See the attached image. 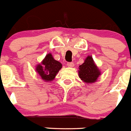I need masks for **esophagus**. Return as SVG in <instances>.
I'll return each mask as SVG.
<instances>
[{
  "label": "esophagus",
  "mask_w": 131,
  "mask_h": 131,
  "mask_svg": "<svg viewBox=\"0 0 131 131\" xmlns=\"http://www.w3.org/2000/svg\"><path fill=\"white\" fill-rule=\"evenodd\" d=\"M67 65H68V66L69 67V68H73V67H74L73 62H68L67 63Z\"/></svg>",
  "instance_id": "obj_1"
}]
</instances>
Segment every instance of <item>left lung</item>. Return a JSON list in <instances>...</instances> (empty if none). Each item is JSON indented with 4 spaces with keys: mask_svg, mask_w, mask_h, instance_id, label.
I'll list each match as a JSON object with an SVG mask.
<instances>
[{
    "mask_svg": "<svg viewBox=\"0 0 131 131\" xmlns=\"http://www.w3.org/2000/svg\"><path fill=\"white\" fill-rule=\"evenodd\" d=\"M78 73L80 79L86 84L94 83L101 75V71L91 56H88L84 63L79 66Z\"/></svg>",
    "mask_w": 131,
    "mask_h": 131,
    "instance_id": "8db88e82",
    "label": "left lung"
}]
</instances>
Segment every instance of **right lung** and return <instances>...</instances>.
Listing matches in <instances>:
<instances>
[{
    "label": "right lung",
    "instance_id": "1",
    "mask_svg": "<svg viewBox=\"0 0 131 131\" xmlns=\"http://www.w3.org/2000/svg\"><path fill=\"white\" fill-rule=\"evenodd\" d=\"M62 68V63L54 60L51 53H48L41 63L37 65L35 70L44 81L51 82Z\"/></svg>",
    "mask_w": 131,
    "mask_h": 131
}]
</instances>
